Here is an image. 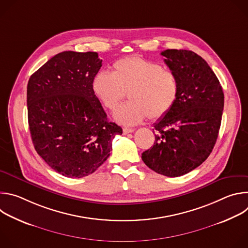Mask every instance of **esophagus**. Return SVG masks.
<instances>
[{"label":"esophagus","mask_w":248,"mask_h":248,"mask_svg":"<svg viewBox=\"0 0 248 248\" xmlns=\"http://www.w3.org/2000/svg\"><path fill=\"white\" fill-rule=\"evenodd\" d=\"M133 131H134V129H133V128H128V127H124V129H123V132H124V134L131 133V132H133Z\"/></svg>","instance_id":"1"}]
</instances>
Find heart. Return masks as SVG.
Returning a JSON list of instances; mask_svg holds the SVG:
<instances>
[{
  "mask_svg": "<svg viewBox=\"0 0 248 248\" xmlns=\"http://www.w3.org/2000/svg\"><path fill=\"white\" fill-rule=\"evenodd\" d=\"M93 90L106 108L114 111L125 98L130 101L116 111L115 120L133 125L146 117L158 120L168 114L179 97L176 75L163 65L142 58L128 57L117 61L113 72H100L93 80Z\"/></svg>",
  "mask_w": 248,
  "mask_h": 248,
  "instance_id": "heart-1",
  "label": "heart"
}]
</instances>
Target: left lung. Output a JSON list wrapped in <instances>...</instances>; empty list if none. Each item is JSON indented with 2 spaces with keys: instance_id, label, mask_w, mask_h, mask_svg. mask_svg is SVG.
I'll return each mask as SVG.
<instances>
[{
  "instance_id": "obj_1",
  "label": "left lung",
  "mask_w": 248,
  "mask_h": 248,
  "mask_svg": "<svg viewBox=\"0 0 248 248\" xmlns=\"http://www.w3.org/2000/svg\"><path fill=\"white\" fill-rule=\"evenodd\" d=\"M161 55L178 77L180 92L171 110L154 124V145L141 158L154 171L175 178L200 166L213 150L224 92L213 70L194 52L169 49Z\"/></svg>"
}]
</instances>
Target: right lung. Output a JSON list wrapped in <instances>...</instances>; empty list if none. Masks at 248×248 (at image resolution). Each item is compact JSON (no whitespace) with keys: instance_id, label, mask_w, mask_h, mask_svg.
Here are the masks:
<instances>
[{"instance_id":"obj_1","label":"right lung","mask_w":248,"mask_h":248,"mask_svg":"<svg viewBox=\"0 0 248 248\" xmlns=\"http://www.w3.org/2000/svg\"><path fill=\"white\" fill-rule=\"evenodd\" d=\"M102 66L96 52L59 53L29 78L28 124L35 150L68 178L94 172L110 156L123 129L109 122L94 93Z\"/></svg>"}]
</instances>
